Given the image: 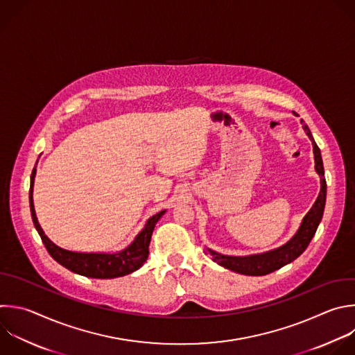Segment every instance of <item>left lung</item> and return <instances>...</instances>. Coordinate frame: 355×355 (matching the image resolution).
I'll use <instances>...</instances> for the list:
<instances>
[{
  "mask_svg": "<svg viewBox=\"0 0 355 355\" xmlns=\"http://www.w3.org/2000/svg\"><path fill=\"white\" fill-rule=\"evenodd\" d=\"M294 112V111H293ZM294 115H297L294 112ZM302 128L308 138L312 142L313 148V159H315V171L320 177V191L319 195L313 203V206L309 209V211L304 216L297 232L293 237L283 244L279 248L262 252V254H254V255H245V257H232V255H224L220 252H216L210 248H205V252L210 255L211 261L217 265L232 270L235 273L245 275V276H265L269 275L287 263H291L295 261L309 245L311 240L316 232V228L322 220L324 203H326V180H324V170H323V162L320 150L308 128L306 124H304V120H301Z\"/></svg>",
  "mask_w": 355,
  "mask_h": 355,
  "instance_id": "left-lung-1",
  "label": "left lung"
}]
</instances>
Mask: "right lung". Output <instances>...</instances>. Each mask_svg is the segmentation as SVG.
<instances>
[{
	"mask_svg": "<svg viewBox=\"0 0 355 355\" xmlns=\"http://www.w3.org/2000/svg\"><path fill=\"white\" fill-rule=\"evenodd\" d=\"M37 164V163H36ZM36 177V166L32 171L31 177V189H29V203L33 224L40 235V239L47 248L49 254L57 261L60 265L67 268L68 270L92 279H115L125 275H130L138 270L148 259L149 255V244L152 239V232L155 230L156 223L166 213V209L153 214L148 218L144 228L137 234L134 241L124 250L118 252H76L58 247L53 243L42 225L39 224L35 205H33V185Z\"/></svg>",
	"mask_w": 355,
	"mask_h": 355,
	"instance_id": "right-lung-1",
	"label": "right lung"
}]
</instances>
